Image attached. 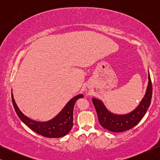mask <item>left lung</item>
I'll return each instance as SVG.
<instances>
[{
    "instance_id": "left-lung-1",
    "label": "left lung",
    "mask_w": 160,
    "mask_h": 160,
    "mask_svg": "<svg viewBox=\"0 0 160 160\" xmlns=\"http://www.w3.org/2000/svg\"><path fill=\"white\" fill-rule=\"evenodd\" d=\"M152 83L148 71V83L144 98L134 110L126 114H116L111 112L101 100L93 98L92 102L97 112L100 125L108 131L120 132L129 130L136 125L144 117L151 104Z\"/></svg>"
}]
</instances>
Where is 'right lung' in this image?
<instances>
[{
  "instance_id": "add662e5",
  "label": "right lung",
  "mask_w": 160,
  "mask_h": 160,
  "mask_svg": "<svg viewBox=\"0 0 160 160\" xmlns=\"http://www.w3.org/2000/svg\"><path fill=\"white\" fill-rule=\"evenodd\" d=\"M82 94H78L68 102L59 113L55 117L46 122H39L32 120L24 115L17 106L12 92V103L16 114L24 124L33 130L36 133L43 137L51 138H58L63 137L69 132L73 127V107L76 101L82 98Z\"/></svg>"
}]
</instances>
